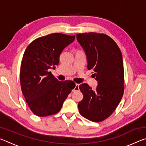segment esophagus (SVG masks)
<instances>
[{"instance_id":"esophagus-1","label":"esophagus","mask_w":146,"mask_h":146,"mask_svg":"<svg viewBox=\"0 0 146 146\" xmlns=\"http://www.w3.org/2000/svg\"><path fill=\"white\" fill-rule=\"evenodd\" d=\"M79 90V85L78 84H76L75 88L73 89V91H78Z\"/></svg>"}]
</instances>
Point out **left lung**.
Returning <instances> with one entry per match:
<instances>
[{
  "label": "left lung",
  "mask_w": 146,
  "mask_h": 146,
  "mask_svg": "<svg viewBox=\"0 0 146 146\" xmlns=\"http://www.w3.org/2000/svg\"><path fill=\"white\" fill-rule=\"evenodd\" d=\"M76 39L86 53L88 69L93 70L98 82L95 90L85 83L79 86L84 96L78 104L79 113L92 122H101L112 114L123 96L122 53L115 42L104 34L80 33Z\"/></svg>",
  "instance_id": "8db88e82"
}]
</instances>
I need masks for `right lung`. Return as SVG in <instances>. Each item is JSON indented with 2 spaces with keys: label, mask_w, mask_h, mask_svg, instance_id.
<instances>
[{
  "label": "right lung",
  "mask_w": 146,
  "mask_h": 146,
  "mask_svg": "<svg viewBox=\"0 0 146 146\" xmlns=\"http://www.w3.org/2000/svg\"><path fill=\"white\" fill-rule=\"evenodd\" d=\"M75 36L53 33L38 38L26 48L21 63L22 92L35 115L46 117L60 110L64 100L75 84L58 81L49 70H55L64 48L75 40Z\"/></svg>",
  "instance_id": "add662e5"
}]
</instances>
